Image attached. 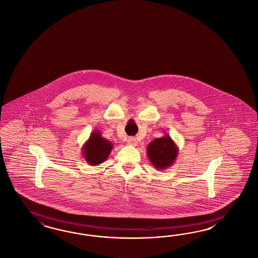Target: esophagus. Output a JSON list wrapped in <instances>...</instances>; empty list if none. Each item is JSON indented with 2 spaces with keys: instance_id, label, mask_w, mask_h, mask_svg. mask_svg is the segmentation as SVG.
Here are the masks:
<instances>
[{
  "instance_id": "esophagus-1",
  "label": "esophagus",
  "mask_w": 258,
  "mask_h": 258,
  "mask_svg": "<svg viewBox=\"0 0 258 258\" xmlns=\"http://www.w3.org/2000/svg\"><path fill=\"white\" fill-rule=\"evenodd\" d=\"M127 144H128V145H131V146H137L138 141H137V140H136L135 138H129V139L127 140Z\"/></svg>"
}]
</instances>
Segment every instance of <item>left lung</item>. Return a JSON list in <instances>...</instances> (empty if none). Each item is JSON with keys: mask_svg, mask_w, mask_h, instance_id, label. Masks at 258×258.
<instances>
[{"mask_svg": "<svg viewBox=\"0 0 258 258\" xmlns=\"http://www.w3.org/2000/svg\"><path fill=\"white\" fill-rule=\"evenodd\" d=\"M179 149L175 142L166 134L162 138L153 140L147 147L149 160L156 169H166L175 162Z\"/></svg>", "mask_w": 258, "mask_h": 258, "instance_id": "left-lung-1", "label": "left lung"}]
</instances>
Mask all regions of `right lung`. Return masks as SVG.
Instances as JSON below:
<instances>
[{
	"label": "right lung",
	"instance_id": "obj_1",
	"mask_svg": "<svg viewBox=\"0 0 258 258\" xmlns=\"http://www.w3.org/2000/svg\"><path fill=\"white\" fill-rule=\"evenodd\" d=\"M112 149L113 144L110 141L102 137L100 130H95L84 143L82 152L88 164L90 166H98L106 160Z\"/></svg>",
	"mask_w": 258,
	"mask_h": 258
}]
</instances>
